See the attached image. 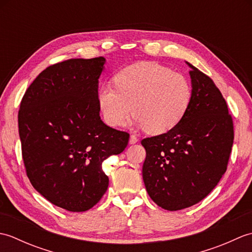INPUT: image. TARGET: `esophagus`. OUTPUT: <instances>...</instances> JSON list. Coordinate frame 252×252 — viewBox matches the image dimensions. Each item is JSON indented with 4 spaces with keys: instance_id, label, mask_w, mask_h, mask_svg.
Returning <instances> with one entry per match:
<instances>
[{
    "instance_id": "1",
    "label": "esophagus",
    "mask_w": 252,
    "mask_h": 252,
    "mask_svg": "<svg viewBox=\"0 0 252 252\" xmlns=\"http://www.w3.org/2000/svg\"><path fill=\"white\" fill-rule=\"evenodd\" d=\"M137 141H138V138H137L135 135L132 134V135L130 136V141H129L130 144H135V143H137Z\"/></svg>"
}]
</instances>
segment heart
Listing matches in <instances>:
<instances>
[{"label": "heart", "instance_id": "1", "mask_svg": "<svg viewBox=\"0 0 252 252\" xmlns=\"http://www.w3.org/2000/svg\"><path fill=\"white\" fill-rule=\"evenodd\" d=\"M115 87L98 91L99 110L107 125L120 126L133 109L137 126L151 134H161L183 119L191 99V87L183 74L152 62H140L122 69Z\"/></svg>", "mask_w": 252, "mask_h": 252}]
</instances>
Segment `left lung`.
Returning <instances> with one entry per match:
<instances>
[{
  "mask_svg": "<svg viewBox=\"0 0 252 252\" xmlns=\"http://www.w3.org/2000/svg\"><path fill=\"white\" fill-rule=\"evenodd\" d=\"M190 67L191 99L184 118L163 134L144 138L143 180L165 210L189 208L210 194L225 173L234 141L225 99L207 74Z\"/></svg>",
  "mask_w": 252,
  "mask_h": 252,
  "instance_id": "1",
  "label": "left lung"
}]
</instances>
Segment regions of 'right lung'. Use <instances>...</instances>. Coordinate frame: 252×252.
Instances as JSON below:
<instances>
[{"instance_id": "obj_1", "label": "right lung", "mask_w": 252, "mask_h": 252, "mask_svg": "<svg viewBox=\"0 0 252 252\" xmlns=\"http://www.w3.org/2000/svg\"><path fill=\"white\" fill-rule=\"evenodd\" d=\"M106 60L72 58L47 67L18 111L21 153L32 186L71 212L94 207L109 179L101 163L125 151L129 133L100 120L98 79Z\"/></svg>"}]
</instances>
